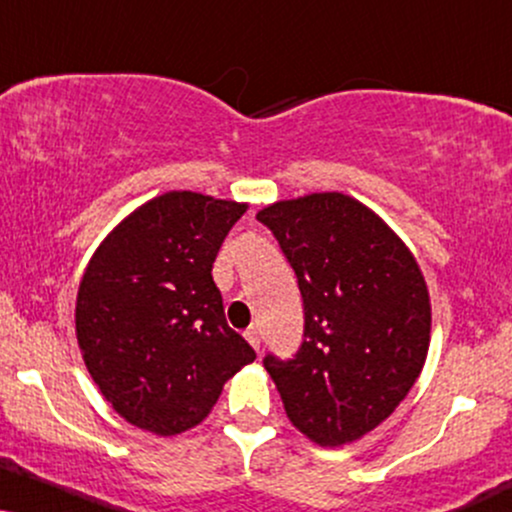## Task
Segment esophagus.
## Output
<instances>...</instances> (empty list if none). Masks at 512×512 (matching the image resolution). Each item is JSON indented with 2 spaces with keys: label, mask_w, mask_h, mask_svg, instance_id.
Instances as JSON below:
<instances>
[{
  "label": "esophagus",
  "mask_w": 512,
  "mask_h": 512,
  "mask_svg": "<svg viewBox=\"0 0 512 512\" xmlns=\"http://www.w3.org/2000/svg\"><path fill=\"white\" fill-rule=\"evenodd\" d=\"M245 338H248L252 348L260 350V346H262V336H260V329H257V326H248V329H245Z\"/></svg>",
  "instance_id": "34e87169"
}]
</instances>
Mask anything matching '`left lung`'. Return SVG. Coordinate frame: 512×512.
<instances>
[{"mask_svg":"<svg viewBox=\"0 0 512 512\" xmlns=\"http://www.w3.org/2000/svg\"><path fill=\"white\" fill-rule=\"evenodd\" d=\"M274 233L303 295L295 355H264L288 420L322 446L360 439L420 377L432 307L415 257L365 205L341 193L276 202Z\"/></svg>","mask_w":512,"mask_h":512,"instance_id":"1","label":"left lung"}]
</instances>
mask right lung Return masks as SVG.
I'll return each instance as SVG.
<instances>
[{
  "label": "right lung",
  "mask_w": 512,
  "mask_h": 512,
  "mask_svg": "<svg viewBox=\"0 0 512 512\" xmlns=\"http://www.w3.org/2000/svg\"><path fill=\"white\" fill-rule=\"evenodd\" d=\"M248 205L166 193L121 221L78 288L76 336L112 408L159 436L200 424L255 350L226 324L212 264Z\"/></svg>",
  "instance_id": "add662e5"
}]
</instances>
